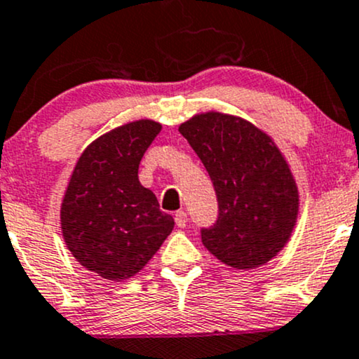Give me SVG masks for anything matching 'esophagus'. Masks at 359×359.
Returning a JSON list of instances; mask_svg holds the SVG:
<instances>
[{
  "instance_id": "esophagus-1",
  "label": "esophagus",
  "mask_w": 359,
  "mask_h": 359,
  "mask_svg": "<svg viewBox=\"0 0 359 359\" xmlns=\"http://www.w3.org/2000/svg\"><path fill=\"white\" fill-rule=\"evenodd\" d=\"M175 222H176V225H178V227H187V222H188V215H187V212L184 210H178L175 213Z\"/></svg>"
}]
</instances>
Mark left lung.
I'll list each match as a JSON object with an SVG mask.
<instances>
[{"label": "left lung", "mask_w": 359, "mask_h": 359, "mask_svg": "<svg viewBox=\"0 0 359 359\" xmlns=\"http://www.w3.org/2000/svg\"><path fill=\"white\" fill-rule=\"evenodd\" d=\"M180 134L196 152L213 183L219 217L201 229V243L227 266L252 269L287 244L299 213L290 168L263 130L239 116L195 115Z\"/></svg>", "instance_id": "1"}]
</instances>
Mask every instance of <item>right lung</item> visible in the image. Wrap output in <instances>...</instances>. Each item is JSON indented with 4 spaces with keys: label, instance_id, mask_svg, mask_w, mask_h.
Segmentation results:
<instances>
[{
    "label": "right lung",
    "instance_id": "obj_1",
    "mask_svg": "<svg viewBox=\"0 0 359 359\" xmlns=\"http://www.w3.org/2000/svg\"><path fill=\"white\" fill-rule=\"evenodd\" d=\"M161 123L137 120L84 149L60 207L71 255L98 276L122 281L147 264L175 227L140 184L139 164Z\"/></svg>",
    "mask_w": 359,
    "mask_h": 359
}]
</instances>
